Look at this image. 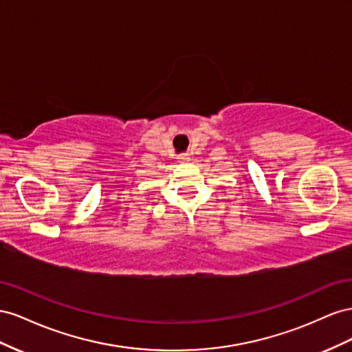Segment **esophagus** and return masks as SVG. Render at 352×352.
<instances>
[{
    "instance_id": "esophagus-1",
    "label": "esophagus",
    "mask_w": 352,
    "mask_h": 352,
    "mask_svg": "<svg viewBox=\"0 0 352 352\" xmlns=\"http://www.w3.org/2000/svg\"><path fill=\"white\" fill-rule=\"evenodd\" d=\"M178 160H179V162H187V160H190V157H188L187 153H182L178 156Z\"/></svg>"
}]
</instances>
